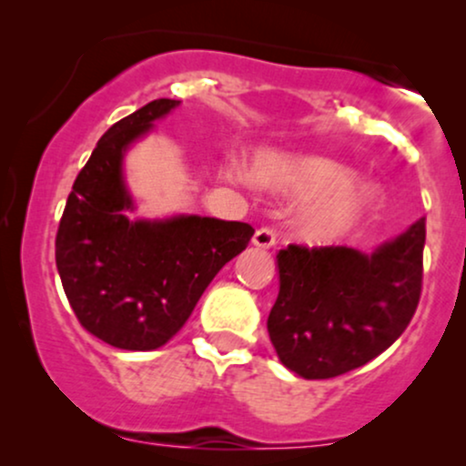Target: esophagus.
I'll return each mask as SVG.
<instances>
[{
    "instance_id": "1",
    "label": "esophagus",
    "mask_w": 466,
    "mask_h": 466,
    "mask_svg": "<svg viewBox=\"0 0 466 466\" xmlns=\"http://www.w3.org/2000/svg\"><path fill=\"white\" fill-rule=\"evenodd\" d=\"M251 243H254L256 248L269 249L271 245H276V232L271 228L256 229V234H254V238H251Z\"/></svg>"
}]
</instances>
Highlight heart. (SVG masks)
<instances>
[{
  "mask_svg": "<svg viewBox=\"0 0 466 466\" xmlns=\"http://www.w3.org/2000/svg\"><path fill=\"white\" fill-rule=\"evenodd\" d=\"M267 177L300 195L318 197L298 221V232L311 243H333L370 218L379 195L370 186H350L355 175L324 157H274L265 164Z\"/></svg>",
  "mask_w": 466,
  "mask_h": 466,
  "instance_id": "heart-1",
  "label": "heart"
}]
</instances>
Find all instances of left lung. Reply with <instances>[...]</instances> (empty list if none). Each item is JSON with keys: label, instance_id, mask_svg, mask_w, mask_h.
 Returning a JSON list of instances; mask_svg holds the SVG:
<instances>
[{"label": "left lung", "instance_id": "1", "mask_svg": "<svg viewBox=\"0 0 466 466\" xmlns=\"http://www.w3.org/2000/svg\"><path fill=\"white\" fill-rule=\"evenodd\" d=\"M425 218L372 254L330 245L278 251L280 291L267 330L289 370L330 379L390 349L420 300Z\"/></svg>", "mask_w": 466, "mask_h": 466}]
</instances>
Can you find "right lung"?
Here are the masks:
<instances>
[{"label":"right lung","mask_w":466,"mask_h":466,"mask_svg":"<svg viewBox=\"0 0 466 466\" xmlns=\"http://www.w3.org/2000/svg\"><path fill=\"white\" fill-rule=\"evenodd\" d=\"M179 100L157 98L117 120L69 192L56 232V269L87 333L122 350L164 346L254 228L210 217L131 221L122 157Z\"/></svg>","instance_id":"add662e5"}]
</instances>
